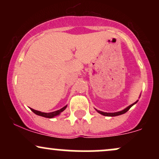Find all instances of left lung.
<instances>
[{
  "label": "left lung",
  "instance_id": "left-lung-1",
  "mask_svg": "<svg viewBox=\"0 0 159 159\" xmlns=\"http://www.w3.org/2000/svg\"><path fill=\"white\" fill-rule=\"evenodd\" d=\"M137 102H138V101L137 102H135L134 103H133V104H132V105H129V106H128L126 108H125L124 109V110H123V111H118V112H114V113H107V112H103V111H98V110H96V111H97L98 113H99L100 114H102V115H104V116H119V115H121V114H125V113H126L129 110V109L131 108V107H132L133 105H134V104H136Z\"/></svg>",
  "mask_w": 159,
  "mask_h": 159
}]
</instances>
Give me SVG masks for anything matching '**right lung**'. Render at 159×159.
Returning a JSON list of instances; mask_svg holds the SVG:
<instances>
[{"label": "right lung", "instance_id": "right-lung-1", "mask_svg": "<svg viewBox=\"0 0 159 159\" xmlns=\"http://www.w3.org/2000/svg\"><path fill=\"white\" fill-rule=\"evenodd\" d=\"M66 107H67V105H66V106L62 107V108L60 109V110H57L56 111H54V112H50V113L41 112V111H36V110H34V109H33V108H30V110H31L34 113V114H36V115H39V116H44V117H46V118H53V117H54V116H58V115L61 114V112H63V111H64L66 108Z\"/></svg>", "mask_w": 159, "mask_h": 159}]
</instances>
